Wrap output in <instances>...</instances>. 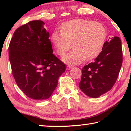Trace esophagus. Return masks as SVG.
<instances>
[{
    "label": "esophagus",
    "mask_w": 131,
    "mask_h": 131,
    "mask_svg": "<svg viewBox=\"0 0 131 131\" xmlns=\"http://www.w3.org/2000/svg\"><path fill=\"white\" fill-rule=\"evenodd\" d=\"M72 67H73V66H72L68 65V66H67V70H70Z\"/></svg>",
    "instance_id": "esophagus-1"
}]
</instances>
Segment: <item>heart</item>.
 <instances>
[{
    "label": "heart",
    "instance_id": "heart-1",
    "mask_svg": "<svg viewBox=\"0 0 131 131\" xmlns=\"http://www.w3.org/2000/svg\"><path fill=\"white\" fill-rule=\"evenodd\" d=\"M60 31H53L50 39L60 56L66 55L73 43L74 50L62 58L64 62L69 64L96 58L103 51L107 39L105 27L101 23L88 19H77L64 23Z\"/></svg>",
    "mask_w": 131,
    "mask_h": 131
}]
</instances>
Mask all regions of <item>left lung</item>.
Returning a JSON list of instances; mask_svg holds the SVG:
<instances>
[{"mask_svg":"<svg viewBox=\"0 0 131 131\" xmlns=\"http://www.w3.org/2000/svg\"><path fill=\"white\" fill-rule=\"evenodd\" d=\"M121 40L114 36L105 43L94 62L84 66L79 88L87 96L98 98L110 91L117 80L122 64Z\"/></svg>","mask_w":131,"mask_h":131,"instance_id":"8db88e82","label":"left lung"}]
</instances>
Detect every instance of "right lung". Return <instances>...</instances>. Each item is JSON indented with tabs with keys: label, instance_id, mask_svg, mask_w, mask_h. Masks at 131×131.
<instances>
[{
	"label": "right lung",
	"instance_id": "1",
	"mask_svg": "<svg viewBox=\"0 0 131 131\" xmlns=\"http://www.w3.org/2000/svg\"><path fill=\"white\" fill-rule=\"evenodd\" d=\"M44 22L31 21L14 32L9 46L12 74L21 91L31 99H48L66 70L53 54L49 33Z\"/></svg>",
	"mask_w": 131,
	"mask_h": 131
}]
</instances>
